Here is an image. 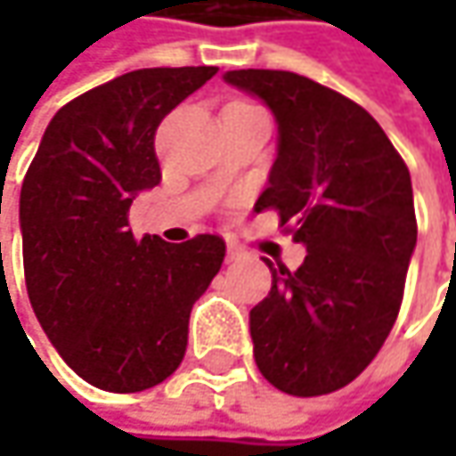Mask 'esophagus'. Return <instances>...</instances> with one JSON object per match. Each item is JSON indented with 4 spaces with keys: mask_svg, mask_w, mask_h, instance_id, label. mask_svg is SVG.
I'll return each mask as SVG.
<instances>
[{
    "mask_svg": "<svg viewBox=\"0 0 456 456\" xmlns=\"http://www.w3.org/2000/svg\"><path fill=\"white\" fill-rule=\"evenodd\" d=\"M240 256H243V251L238 248L236 243H228V251H225V261H228V264H233V261H238Z\"/></svg>",
    "mask_w": 456,
    "mask_h": 456,
    "instance_id": "34e87169",
    "label": "esophagus"
}]
</instances>
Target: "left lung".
Listing matches in <instances>:
<instances>
[{
  "label": "left lung",
  "mask_w": 456,
  "mask_h": 456,
  "mask_svg": "<svg viewBox=\"0 0 456 456\" xmlns=\"http://www.w3.org/2000/svg\"><path fill=\"white\" fill-rule=\"evenodd\" d=\"M276 118V159L256 210H279L306 248L251 309L261 376L289 395L332 394L368 368L394 327L416 248L409 167L355 101L289 70H228Z\"/></svg>",
  "instance_id": "8db88e82"
}]
</instances>
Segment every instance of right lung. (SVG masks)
Listing matches in <instances>:
<instances>
[{
	"label": "right lung",
	"mask_w": 456,
	"mask_h": 456,
	"mask_svg": "<svg viewBox=\"0 0 456 456\" xmlns=\"http://www.w3.org/2000/svg\"><path fill=\"white\" fill-rule=\"evenodd\" d=\"M218 73L144 68L65 103L43 134L20 192L29 305L83 380L136 394L184 358L190 309L220 272L225 243L134 238V198L159 184L154 132Z\"/></svg>",
	"instance_id": "add662e5"
}]
</instances>
